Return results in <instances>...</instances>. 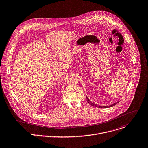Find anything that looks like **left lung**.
Instances as JSON below:
<instances>
[{
    "label": "left lung",
    "instance_id": "1",
    "mask_svg": "<svg viewBox=\"0 0 148 148\" xmlns=\"http://www.w3.org/2000/svg\"><path fill=\"white\" fill-rule=\"evenodd\" d=\"M86 100H87L88 103H89L91 106H94V107L99 108H110V107H112V106H113L116 105L117 103H118V102H117V103H114V104H113V105H109V106H99V105H96V104L93 103L92 102H91V101H89V99H88V98L87 97H86Z\"/></svg>",
    "mask_w": 148,
    "mask_h": 148
}]
</instances>
